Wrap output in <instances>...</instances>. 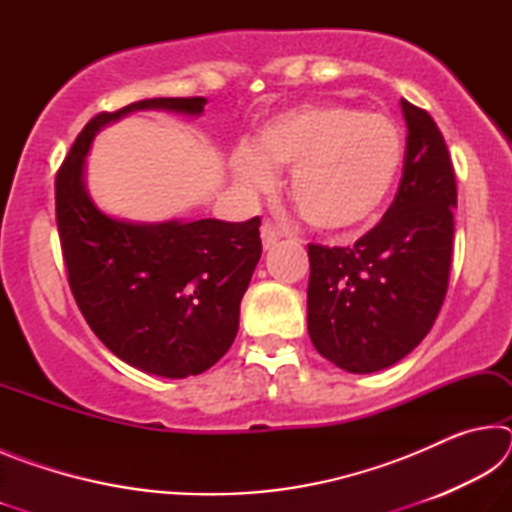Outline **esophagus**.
<instances>
[{
	"instance_id": "esophagus-1",
	"label": "esophagus",
	"mask_w": 512,
	"mask_h": 512,
	"mask_svg": "<svg viewBox=\"0 0 512 512\" xmlns=\"http://www.w3.org/2000/svg\"><path fill=\"white\" fill-rule=\"evenodd\" d=\"M259 235H262V246H264V250H271V248L277 244V239L282 237V232L277 230L273 223H264L262 230H259Z\"/></svg>"
}]
</instances>
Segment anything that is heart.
<instances>
[{
	"mask_svg": "<svg viewBox=\"0 0 512 512\" xmlns=\"http://www.w3.org/2000/svg\"><path fill=\"white\" fill-rule=\"evenodd\" d=\"M404 160L400 128L350 106H300L259 126L253 144L230 153L239 185L266 192L275 169H291L289 198L302 219L327 235H348L375 219Z\"/></svg>",
	"mask_w": 512,
	"mask_h": 512,
	"instance_id": "obj_1",
	"label": "heart"
}]
</instances>
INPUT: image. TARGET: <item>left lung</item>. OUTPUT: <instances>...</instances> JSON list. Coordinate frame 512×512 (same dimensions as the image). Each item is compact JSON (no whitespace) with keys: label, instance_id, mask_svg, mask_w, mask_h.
<instances>
[{"label":"left lung","instance_id":"8db88e82","mask_svg":"<svg viewBox=\"0 0 512 512\" xmlns=\"http://www.w3.org/2000/svg\"><path fill=\"white\" fill-rule=\"evenodd\" d=\"M406 153L395 201L352 248L309 244L307 329L327 361L354 375L393 366L443 307L454 244L456 178L429 112L402 99Z\"/></svg>","mask_w":512,"mask_h":512}]
</instances>
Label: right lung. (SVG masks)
<instances>
[{
	"mask_svg": "<svg viewBox=\"0 0 512 512\" xmlns=\"http://www.w3.org/2000/svg\"><path fill=\"white\" fill-rule=\"evenodd\" d=\"M207 99H144L88 121L56 176V223L69 289L106 348L142 372L201 375L230 350L239 305L262 257L259 216L244 223L117 219L92 201L85 158L121 117L167 110L201 117Z\"/></svg>",
	"mask_w": 512,
	"mask_h": 512,
	"instance_id": "1",
	"label": "right lung"
}]
</instances>
